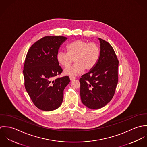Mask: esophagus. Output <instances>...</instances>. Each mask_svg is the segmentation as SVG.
<instances>
[{
    "mask_svg": "<svg viewBox=\"0 0 147 147\" xmlns=\"http://www.w3.org/2000/svg\"><path fill=\"white\" fill-rule=\"evenodd\" d=\"M69 79H70L71 81H73V80H74L76 79V78L75 76H69Z\"/></svg>",
    "mask_w": 147,
    "mask_h": 147,
    "instance_id": "1",
    "label": "esophagus"
}]
</instances>
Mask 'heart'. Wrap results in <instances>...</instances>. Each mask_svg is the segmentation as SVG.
<instances>
[{"instance_id":"1","label":"heart","mask_w":147,"mask_h":147,"mask_svg":"<svg viewBox=\"0 0 147 147\" xmlns=\"http://www.w3.org/2000/svg\"><path fill=\"white\" fill-rule=\"evenodd\" d=\"M67 53L59 51L57 60L62 67L66 68L74 60L75 64L66 68L64 73L68 75H77L85 71L92 70L98 63L101 49L98 44L88 42L82 40H77L67 45Z\"/></svg>"}]
</instances>
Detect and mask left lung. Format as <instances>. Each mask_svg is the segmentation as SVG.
I'll list each match as a JSON object with an SVG mask.
<instances>
[{"label": "left lung", "mask_w": 147, "mask_h": 147, "mask_svg": "<svg viewBox=\"0 0 147 147\" xmlns=\"http://www.w3.org/2000/svg\"><path fill=\"white\" fill-rule=\"evenodd\" d=\"M101 55L96 65L82 76L80 93L83 104L89 109H97L113 98L118 82L119 61L111 45L99 38Z\"/></svg>", "instance_id": "obj_1"}]
</instances>
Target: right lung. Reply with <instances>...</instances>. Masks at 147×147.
Returning a JSON list of instances; mask_svg holds the SVG:
<instances>
[{
    "mask_svg": "<svg viewBox=\"0 0 147 147\" xmlns=\"http://www.w3.org/2000/svg\"><path fill=\"white\" fill-rule=\"evenodd\" d=\"M63 36H45L29 48L24 65V85L34 105L51 111L62 103L63 90L70 82L68 76L59 77L63 71L57 60Z\"/></svg>",
    "mask_w": 147,
    "mask_h": 147,
    "instance_id": "obj_1",
    "label": "right lung"
}]
</instances>
